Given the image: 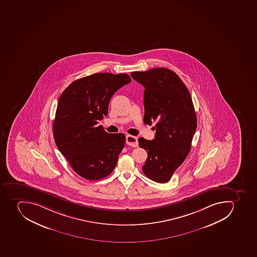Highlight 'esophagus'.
Instances as JSON below:
<instances>
[{
	"instance_id": "obj_1",
	"label": "esophagus",
	"mask_w": 257,
	"mask_h": 257,
	"mask_svg": "<svg viewBox=\"0 0 257 257\" xmlns=\"http://www.w3.org/2000/svg\"><path fill=\"white\" fill-rule=\"evenodd\" d=\"M126 143L130 147H137L138 146V138L136 137L131 136V135H127Z\"/></svg>"
}]
</instances>
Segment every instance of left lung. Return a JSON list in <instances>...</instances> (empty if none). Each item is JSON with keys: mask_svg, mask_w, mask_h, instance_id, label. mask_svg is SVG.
Here are the masks:
<instances>
[{"mask_svg": "<svg viewBox=\"0 0 257 257\" xmlns=\"http://www.w3.org/2000/svg\"><path fill=\"white\" fill-rule=\"evenodd\" d=\"M134 80L144 90V123L156 122L154 140L138 139L147 151L143 167L152 181L166 183L190 153L197 116L190 92L179 76L168 68L134 71Z\"/></svg>", "mask_w": 257, "mask_h": 257, "instance_id": "1", "label": "left lung"}]
</instances>
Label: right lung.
<instances>
[{"label":"right lung","instance_id":"obj_1","mask_svg":"<svg viewBox=\"0 0 257 257\" xmlns=\"http://www.w3.org/2000/svg\"><path fill=\"white\" fill-rule=\"evenodd\" d=\"M130 81L127 74H93L71 83L58 99L53 123L54 141L83 178L102 179L116 166L125 136L108 134L97 123L107 115L114 93Z\"/></svg>","mask_w":257,"mask_h":257}]
</instances>
